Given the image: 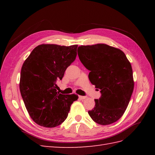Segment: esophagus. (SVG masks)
I'll use <instances>...</instances> for the list:
<instances>
[{"mask_svg": "<svg viewBox=\"0 0 155 155\" xmlns=\"http://www.w3.org/2000/svg\"><path fill=\"white\" fill-rule=\"evenodd\" d=\"M78 98H79L80 99H81V100H83V99H85V98H87V97H84V96H79V97H78Z\"/></svg>", "mask_w": 155, "mask_h": 155, "instance_id": "34e87169", "label": "esophagus"}]
</instances>
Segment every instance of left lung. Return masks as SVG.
Segmentation results:
<instances>
[{
    "instance_id": "left-lung-1",
    "label": "left lung",
    "mask_w": 155,
    "mask_h": 155,
    "mask_svg": "<svg viewBox=\"0 0 155 155\" xmlns=\"http://www.w3.org/2000/svg\"><path fill=\"white\" fill-rule=\"evenodd\" d=\"M81 62L88 71L91 83L101 91L95 107L88 112L95 123L107 125L123 116L134 88L132 67L120 49L105 44L81 46Z\"/></svg>"
}]
</instances>
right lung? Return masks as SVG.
Segmentation results:
<instances>
[{
  "label": "right lung",
  "mask_w": 155,
  "mask_h": 155,
  "mask_svg": "<svg viewBox=\"0 0 155 155\" xmlns=\"http://www.w3.org/2000/svg\"><path fill=\"white\" fill-rule=\"evenodd\" d=\"M78 45H41L22 64L20 91L31 118L42 127L52 128L63 123L78 95L57 93L56 84L77 57Z\"/></svg>",
  "instance_id": "1"
}]
</instances>
